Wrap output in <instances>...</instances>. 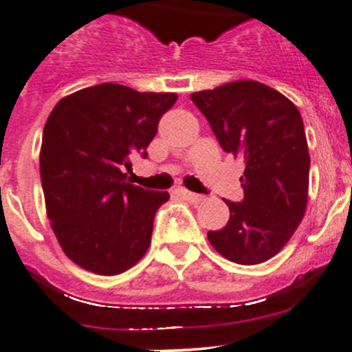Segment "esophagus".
I'll return each instance as SVG.
<instances>
[{
	"label": "esophagus",
	"instance_id": "esophagus-1",
	"mask_svg": "<svg viewBox=\"0 0 352 352\" xmlns=\"http://www.w3.org/2000/svg\"><path fill=\"white\" fill-rule=\"evenodd\" d=\"M180 195H182V198H186L188 201H191V204H199V201H204V196L201 195H196V192H191L188 191V189H180Z\"/></svg>",
	"mask_w": 352,
	"mask_h": 352
}]
</instances>
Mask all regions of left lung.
I'll list each match as a JSON object with an SVG mask.
<instances>
[{
  "label": "left lung",
  "instance_id": "left-lung-1",
  "mask_svg": "<svg viewBox=\"0 0 352 352\" xmlns=\"http://www.w3.org/2000/svg\"><path fill=\"white\" fill-rule=\"evenodd\" d=\"M191 100L226 153L245 160L242 201H230V221L207 236L239 265L274 258L293 236L307 208L310 157L302 116L293 101L256 80H236Z\"/></svg>",
  "mask_w": 352,
  "mask_h": 352
}]
</instances>
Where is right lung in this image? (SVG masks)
I'll list each match as a JSON object with an SVG mask.
<instances>
[{"label": "right lung", "instance_id": "obj_1", "mask_svg": "<svg viewBox=\"0 0 352 352\" xmlns=\"http://www.w3.org/2000/svg\"><path fill=\"white\" fill-rule=\"evenodd\" d=\"M173 93L98 84L63 98L43 128L40 175L47 215L68 256L100 275L131 268L147 252L154 215L170 198L126 182L135 154L147 157Z\"/></svg>", "mask_w": 352, "mask_h": 352}]
</instances>
